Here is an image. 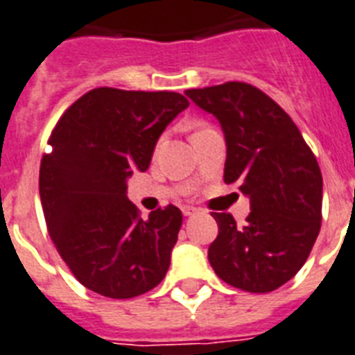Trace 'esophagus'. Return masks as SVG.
Returning a JSON list of instances; mask_svg holds the SVG:
<instances>
[{
  "mask_svg": "<svg viewBox=\"0 0 355 355\" xmlns=\"http://www.w3.org/2000/svg\"><path fill=\"white\" fill-rule=\"evenodd\" d=\"M198 209L197 207H191V206H182V213H184V217H191V215H195Z\"/></svg>",
  "mask_w": 355,
  "mask_h": 355,
  "instance_id": "34e87169",
  "label": "esophagus"
}]
</instances>
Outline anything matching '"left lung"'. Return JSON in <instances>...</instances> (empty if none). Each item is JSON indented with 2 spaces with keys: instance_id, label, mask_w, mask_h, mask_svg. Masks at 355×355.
I'll return each mask as SVG.
<instances>
[{
  "instance_id": "1",
  "label": "left lung",
  "mask_w": 355,
  "mask_h": 355,
  "mask_svg": "<svg viewBox=\"0 0 355 355\" xmlns=\"http://www.w3.org/2000/svg\"><path fill=\"white\" fill-rule=\"evenodd\" d=\"M186 96L220 123L224 182L239 184L252 207L244 226L230 213H211L218 235L209 264L244 292H273L301 270L321 230L318 160L292 118L250 83L187 89Z\"/></svg>"
}]
</instances>
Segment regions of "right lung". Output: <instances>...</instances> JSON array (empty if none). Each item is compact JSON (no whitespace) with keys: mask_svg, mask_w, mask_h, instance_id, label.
Returning a JSON list of instances; mask_svg holds the SVG:
<instances>
[{"mask_svg":"<svg viewBox=\"0 0 355 355\" xmlns=\"http://www.w3.org/2000/svg\"><path fill=\"white\" fill-rule=\"evenodd\" d=\"M187 105L169 91L98 87L49 138L40 166L49 235L74 277L100 295L137 297L166 277L182 211L169 204L140 218L128 178L149 168L160 135Z\"/></svg>","mask_w":355,"mask_h":355,"instance_id":"add662e5","label":"right lung"}]
</instances>
